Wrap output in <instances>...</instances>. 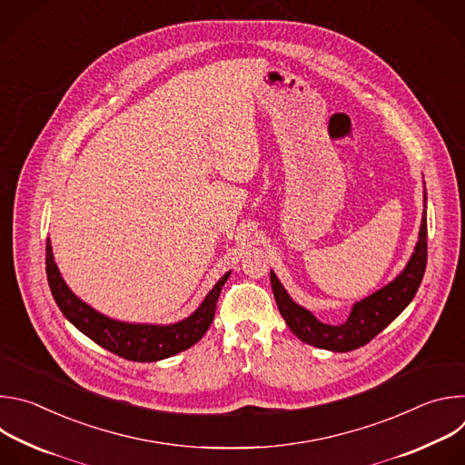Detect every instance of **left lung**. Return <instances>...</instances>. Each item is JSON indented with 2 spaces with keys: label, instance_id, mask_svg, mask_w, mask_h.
I'll list each match as a JSON object with an SVG mask.
<instances>
[{
  "label": "left lung",
  "instance_id": "obj_1",
  "mask_svg": "<svg viewBox=\"0 0 465 465\" xmlns=\"http://www.w3.org/2000/svg\"><path fill=\"white\" fill-rule=\"evenodd\" d=\"M427 201V196H425ZM427 208V206H425ZM427 213H423L420 241L416 250L405 267L391 283L373 292L366 300L353 305L351 314L342 325H327L316 320L307 309L296 305L274 272H271L272 292L282 316L285 318L289 329L302 342L316 346L329 351H351L368 344L381 331L390 325L403 309L416 296L425 267H427Z\"/></svg>",
  "mask_w": 465,
  "mask_h": 465
}]
</instances>
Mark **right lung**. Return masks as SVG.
<instances>
[{"label":"right lung","instance_id":"add662e5","mask_svg":"<svg viewBox=\"0 0 465 465\" xmlns=\"http://www.w3.org/2000/svg\"><path fill=\"white\" fill-rule=\"evenodd\" d=\"M45 274L58 309L81 333H84L110 353L134 362L162 361L201 341L213 322L223 285L230 276L228 272L219 280L203 305L189 318L173 325H145L112 320L81 302L60 278V272L53 261L49 239L45 244Z\"/></svg>","mask_w":465,"mask_h":465}]
</instances>
